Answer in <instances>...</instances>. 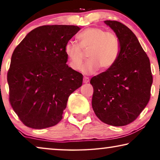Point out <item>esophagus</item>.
Segmentation results:
<instances>
[{
    "label": "esophagus",
    "instance_id": "1",
    "mask_svg": "<svg viewBox=\"0 0 160 160\" xmlns=\"http://www.w3.org/2000/svg\"><path fill=\"white\" fill-rule=\"evenodd\" d=\"M83 82H84V84H87V83L89 82V78L88 77H86V76H84V79H83Z\"/></svg>",
    "mask_w": 160,
    "mask_h": 160
}]
</instances>
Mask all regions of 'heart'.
I'll use <instances>...</instances> for the list:
<instances>
[{
	"mask_svg": "<svg viewBox=\"0 0 160 160\" xmlns=\"http://www.w3.org/2000/svg\"><path fill=\"white\" fill-rule=\"evenodd\" d=\"M79 44L69 41L64 47L68 65L71 69L78 70L84 60L83 51L89 59L81 68L85 74H92L98 69L104 72L111 69L117 62L120 54V41L117 35L106 32L100 28H88L77 36Z\"/></svg>",
	"mask_w": 160,
	"mask_h": 160,
	"instance_id": "b5f03b06",
	"label": "heart"
}]
</instances>
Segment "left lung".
<instances>
[{"label":"left lung","instance_id":"1","mask_svg":"<svg viewBox=\"0 0 160 160\" xmlns=\"http://www.w3.org/2000/svg\"><path fill=\"white\" fill-rule=\"evenodd\" d=\"M104 22L119 38L121 49L111 69L91 78L92 106L102 122L122 127L134 121L149 101L150 61L132 30L117 21Z\"/></svg>","mask_w":160,"mask_h":160}]
</instances>
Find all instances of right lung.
<instances>
[{
	"label": "right lung",
	"mask_w": 160,
	"mask_h": 160,
	"mask_svg": "<svg viewBox=\"0 0 160 160\" xmlns=\"http://www.w3.org/2000/svg\"><path fill=\"white\" fill-rule=\"evenodd\" d=\"M80 28L43 25L30 31L15 48L8 71L9 101L24 124L34 129L56 125L83 75L66 64L64 47Z\"/></svg>",
	"instance_id": "obj_1"
}]
</instances>
